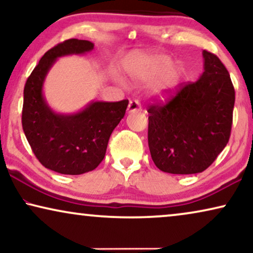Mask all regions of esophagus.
I'll use <instances>...</instances> for the list:
<instances>
[{"label": "esophagus", "mask_w": 253, "mask_h": 253, "mask_svg": "<svg viewBox=\"0 0 253 253\" xmlns=\"http://www.w3.org/2000/svg\"><path fill=\"white\" fill-rule=\"evenodd\" d=\"M141 110V103L139 100H131L129 102V106H127V112L129 113H134V112H140Z\"/></svg>", "instance_id": "esophagus-1"}]
</instances>
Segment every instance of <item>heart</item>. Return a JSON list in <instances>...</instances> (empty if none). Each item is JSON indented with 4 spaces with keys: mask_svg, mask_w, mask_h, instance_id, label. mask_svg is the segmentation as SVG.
Here are the masks:
<instances>
[{
    "mask_svg": "<svg viewBox=\"0 0 253 253\" xmlns=\"http://www.w3.org/2000/svg\"><path fill=\"white\" fill-rule=\"evenodd\" d=\"M165 54H141L127 62L126 70L136 83H148L155 79L152 93L155 98L166 100L174 94L184 76L182 63H171Z\"/></svg>",
    "mask_w": 253,
    "mask_h": 253,
    "instance_id": "obj_1",
    "label": "heart"
}]
</instances>
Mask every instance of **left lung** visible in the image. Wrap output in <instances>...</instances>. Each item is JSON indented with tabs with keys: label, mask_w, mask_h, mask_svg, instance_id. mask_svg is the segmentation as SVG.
I'll list each match as a JSON object with an SVG mask.
<instances>
[{
	"label": "left lung",
	"mask_w": 253,
	"mask_h": 253,
	"mask_svg": "<svg viewBox=\"0 0 253 253\" xmlns=\"http://www.w3.org/2000/svg\"><path fill=\"white\" fill-rule=\"evenodd\" d=\"M204 72L179 84L166 103L148 107V147L155 166L169 174H197L229 141L235 89L220 58L204 50Z\"/></svg>",
	"instance_id": "left-lung-1"
}]
</instances>
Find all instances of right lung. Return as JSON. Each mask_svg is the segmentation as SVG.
Instances as JSON below:
<instances>
[{
  "label": "right lung",
  "instance_id": "1",
  "mask_svg": "<svg viewBox=\"0 0 253 253\" xmlns=\"http://www.w3.org/2000/svg\"><path fill=\"white\" fill-rule=\"evenodd\" d=\"M93 48L91 41L78 39L56 44L41 57L24 87L22 124L26 139L40 164L60 174L81 175L98 167L129 103V100L93 101L71 115L54 113L47 105L42 86L56 58Z\"/></svg>",
  "mask_w": 253,
  "mask_h": 253
}]
</instances>
